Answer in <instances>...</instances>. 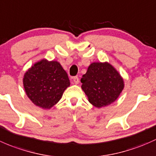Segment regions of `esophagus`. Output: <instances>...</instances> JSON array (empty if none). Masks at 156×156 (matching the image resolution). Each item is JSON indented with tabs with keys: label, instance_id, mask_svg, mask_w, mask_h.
<instances>
[{
	"label": "esophagus",
	"instance_id": "34e87169",
	"mask_svg": "<svg viewBox=\"0 0 156 156\" xmlns=\"http://www.w3.org/2000/svg\"><path fill=\"white\" fill-rule=\"evenodd\" d=\"M80 80H79V78L77 76H74L72 79V83H74V84H78Z\"/></svg>",
	"mask_w": 156,
	"mask_h": 156
}]
</instances>
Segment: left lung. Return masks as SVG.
Returning <instances> with one entry per match:
<instances>
[{"label": "left lung", "instance_id": "8db88e82", "mask_svg": "<svg viewBox=\"0 0 156 156\" xmlns=\"http://www.w3.org/2000/svg\"><path fill=\"white\" fill-rule=\"evenodd\" d=\"M81 83L89 101L98 108L115 101L124 88L122 78L107 62L91 63Z\"/></svg>", "mask_w": 156, "mask_h": 156}]
</instances>
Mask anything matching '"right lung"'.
<instances>
[{
	"instance_id": "add662e5",
	"label": "right lung",
	"mask_w": 156,
	"mask_h": 156,
	"mask_svg": "<svg viewBox=\"0 0 156 156\" xmlns=\"http://www.w3.org/2000/svg\"><path fill=\"white\" fill-rule=\"evenodd\" d=\"M23 84L26 94L35 105L49 109L59 101L70 86V80L58 62L43 59L25 73Z\"/></svg>"
}]
</instances>
